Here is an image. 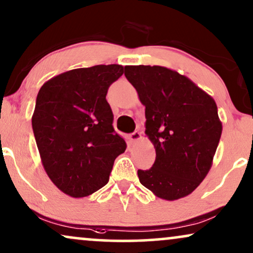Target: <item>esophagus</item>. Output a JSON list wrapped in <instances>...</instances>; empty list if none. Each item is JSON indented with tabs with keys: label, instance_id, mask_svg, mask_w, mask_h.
<instances>
[{
	"label": "esophagus",
	"instance_id": "obj_1",
	"mask_svg": "<svg viewBox=\"0 0 253 253\" xmlns=\"http://www.w3.org/2000/svg\"><path fill=\"white\" fill-rule=\"evenodd\" d=\"M141 137H142L141 133L134 132L129 135V140H130V142H137V141H140V140H141Z\"/></svg>",
	"mask_w": 253,
	"mask_h": 253
}]
</instances>
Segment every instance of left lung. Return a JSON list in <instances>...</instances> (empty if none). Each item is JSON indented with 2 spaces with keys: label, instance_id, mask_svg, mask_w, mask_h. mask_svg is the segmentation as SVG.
I'll list each match as a JSON object with an SVG mask.
<instances>
[{
  "label": "left lung",
  "instance_id": "obj_1",
  "mask_svg": "<svg viewBox=\"0 0 253 253\" xmlns=\"http://www.w3.org/2000/svg\"><path fill=\"white\" fill-rule=\"evenodd\" d=\"M125 76L146 107V135L156 158L137 170L140 183L162 200L193 193L212 166L222 123L211 95L165 66L128 65Z\"/></svg>",
  "mask_w": 253,
  "mask_h": 253
}]
</instances>
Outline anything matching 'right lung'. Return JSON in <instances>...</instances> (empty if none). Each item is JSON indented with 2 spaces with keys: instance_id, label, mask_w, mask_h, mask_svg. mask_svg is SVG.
I'll return each mask as SVG.
<instances>
[{
  "instance_id": "obj_1",
  "label": "right lung",
  "mask_w": 253,
  "mask_h": 253,
  "mask_svg": "<svg viewBox=\"0 0 253 253\" xmlns=\"http://www.w3.org/2000/svg\"><path fill=\"white\" fill-rule=\"evenodd\" d=\"M123 73L118 64L75 69L49 79L38 92L31 121L42 165L69 196L103 188L126 149L106 100L108 87Z\"/></svg>"
}]
</instances>
